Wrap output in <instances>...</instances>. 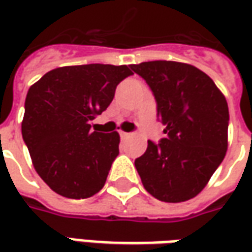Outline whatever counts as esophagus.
Returning <instances> with one entry per match:
<instances>
[{
    "mask_svg": "<svg viewBox=\"0 0 252 252\" xmlns=\"http://www.w3.org/2000/svg\"><path fill=\"white\" fill-rule=\"evenodd\" d=\"M120 136L124 139V137H128L129 136V133L128 132H124V131H120Z\"/></svg>",
    "mask_w": 252,
    "mask_h": 252,
    "instance_id": "1",
    "label": "esophagus"
}]
</instances>
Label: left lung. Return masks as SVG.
<instances>
[{"mask_svg":"<svg viewBox=\"0 0 252 252\" xmlns=\"http://www.w3.org/2000/svg\"><path fill=\"white\" fill-rule=\"evenodd\" d=\"M131 68L150 86L157 116L166 126V137L148 140L146 153L135 159L143 186L164 202L190 200L205 188L227 153V99L191 64L154 61Z\"/></svg>","mask_w":252,"mask_h":252,"instance_id":"8db88e82","label":"left lung"}]
</instances>
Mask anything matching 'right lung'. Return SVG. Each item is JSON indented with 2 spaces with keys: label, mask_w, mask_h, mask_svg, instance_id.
I'll list each match as a JSON object with an SVG mask.
<instances>
[{
  "label": "right lung",
  "mask_w": 252,
  "mask_h": 252,
  "mask_svg": "<svg viewBox=\"0 0 252 252\" xmlns=\"http://www.w3.org/2000/svg\"><path fill=\"white\" fill-rule=\"evenodd\" d=\"M132 74L126 66H66L30 88L21 133L36 173L55 193L79 200L104 188L120 136L92 131L89 123L109 106L117 85Z\"/></svg>",
  "instance_id": "1"
}]
</instances>
